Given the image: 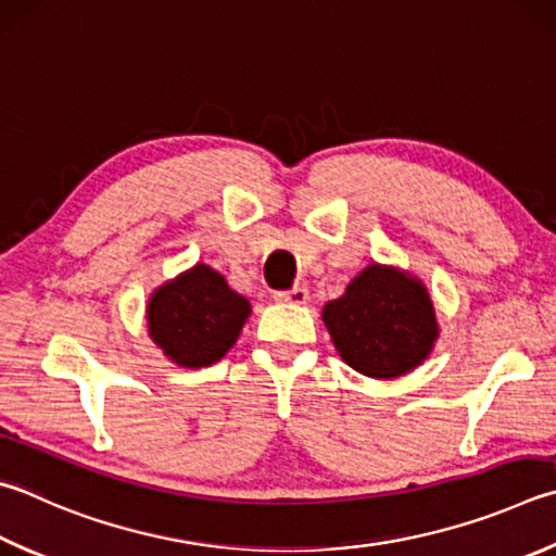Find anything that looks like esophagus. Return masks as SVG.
<instances>
[{"instance_id":"1","label":"esophagus","mask_w":556,"mask_h":556,"mask_svg":"<svg viewBox=\"0 0 556 556\" xmlns=\"http://www.w3.org/2000/svg\"><path fill=\"white\" fill-rule=\"evenodd\" d=\"M275 301H279V304L304 306L306 301H308V291L304 287H294V289H289V291H277Z\"/></svg>"}]
</instances>
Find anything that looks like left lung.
I'll return each instance as SVG.
<instances>
[{
    "label": "left lung",
    "mask_w": 556,
    "mask_h": 556,
    "mask_svg": "<svg viewBox=\"0 0 556 556\" xmlns=\"http://www.w3.org/2000/svg\"><path fill=\"white\" fill-rule=\"evenodd\" d=\"M323 323L340 357L371 379L408 375L426 362L440 336L426 285L377 262L323 306Z\"/></svg>",
    "instance_id": "obj_1"
}]
</instances>
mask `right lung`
<instances>
[{
	"label": "right lung",
	"mask_w": 556,
	"mask_h": 556,
	"mask_svg": "<svg viewBox=\"0 0 556 556\" xmlns=\"http://www.w3.org/2000/svg\"><path fill=\"white\" fill-rule=\"evenodd\" d=\"M250 316L245 296L204 262L165 281L148 301V330L179 367H211L236 345Z\"/></svg>",
	"instance_id": "right-lung-1"
}]
</instances>
